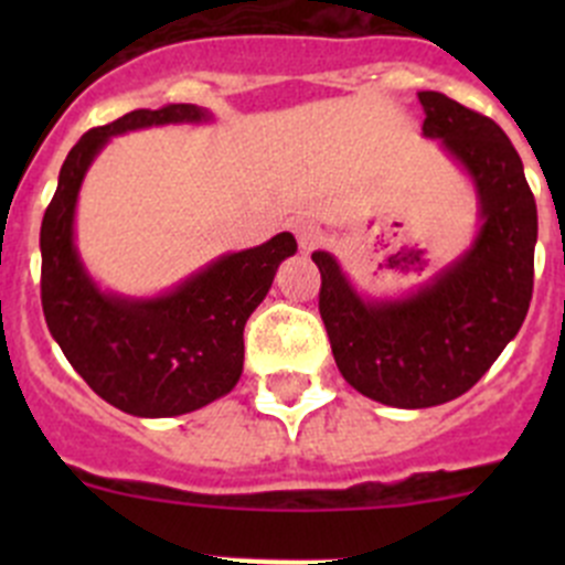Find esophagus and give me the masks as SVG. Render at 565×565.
<instances>
[{
    "label": "esophagus",
    "instance_id": "obj_1",
    "mask_svg": "<svg viewBox=\"0 0 565 565\" xmlns=\"http://www.w3.org/2000/svg\"><path fill=\"white\" fill-rule=\"evenodd\" d=\"M292 232L295 237H298L300 250H315L319 243H322V230H319V224H315V221L309 218H295Z\"/></svg>",
    "mask_w": 565,
    "mask_h": 565
}]
</instances>
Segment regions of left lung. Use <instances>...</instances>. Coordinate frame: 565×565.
Returning a JSON list of instances; mask_svg holds the SVG:
<instances>
[{"label":"left lung","mask_w":565,"mask_h":565,"mask_svg":"<svg viewBox=\"0 0 565 565\" xmlns=\"http://www.w3.org/2000/svg\"><path fill=\"white\" fill-rule=\"evenodd\" d=\"M424 136L472 177L481 232L470 250L404 300H363L328 250H315L319 315L341 377L402 409L470 391L520 333L533 298L535 199L520 152L498 122L443 93H418Z\"/></svg>","instance_id":"obj_1"}]
</instances>
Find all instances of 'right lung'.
Returning a JSON list of instances; mask_svg holds the SVG:
<instances>
[{
  "label": "right lung",
  "instance_id": "obj_1",
  "mask_svg": "<svg viewBox=\"0 0 565 565\" xmlns=\"http://www.w3.org/2000/svg\"><path fill=\"white\" fill-rule=\"evenodd\" d=\"M193 104L136 108L87 130L67 152L40 226L45 324L100 398L139 418H172L226 396L243 374V328L265 300L278 265L298 250L289 232L226 254L158 298L100 292L73 243L76 199L89 163L111 136L169 122H207Z\"/></svg>",
  "mask_w": 565,
  "mask_h": 565
}]
</instances>
